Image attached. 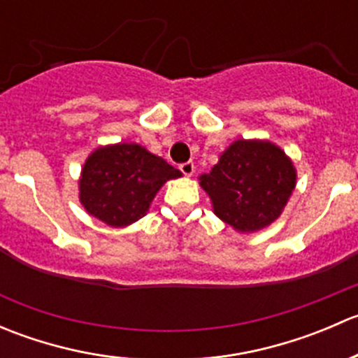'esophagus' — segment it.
I'll list each match as a JSON object with an SVG mask.
<instances>
[{
    "mask_svg": "<svg viewBox=\"0 0 358 358\" xmlns=\"http://www.w3.org/2000/svg\"><path fill=\"white\" fill-rule=\"evenodd\" d=\"M194 162H183V164H180V171L183 173L185 176H192L194 175Z\"/></svg>",
    "mask_w": 358,
    "mask_h": 358,
    "instance_id": "esophagus-1",
    "label": "esophagus"
}]
</instances>
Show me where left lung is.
Wrapping results in <instances>:
<instances>
[{
  "mask_svg": "<svg viewBox=\"0 0 358 358\" xmlns=\"http://www.w3.org/2000/svg\"><path fill=\"white\" fill-rule=\"evenodd\" d=\"M199 183L220 220L239 232H256L280 216L296 187V169L272 142L236 140Z\"/></svg>",
  "mask_w": 358,
  "mask_h": 358,
  "instance_id": "left-lung-1",
  "label": "left lung"
}]
</instances>
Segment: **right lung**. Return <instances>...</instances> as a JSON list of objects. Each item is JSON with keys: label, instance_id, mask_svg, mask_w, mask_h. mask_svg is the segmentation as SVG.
Listing matches in <instances>:
<instances>
[{"label": "right lung", "instance_id": "1", "mask_svg": "<svg viewBox=\"0 0 358 358\" xmlns=\"http://www.w3.org/2000/svg\"><path fill=\"white\" fill-rule=\"evenodd\" d=\"M182 173L138 143L99 147L90 154L79 178V201L109 227L135 223L168 180Z\"/></svg>", "mask_w": 358, "mask_h": 358}]
</instances>
